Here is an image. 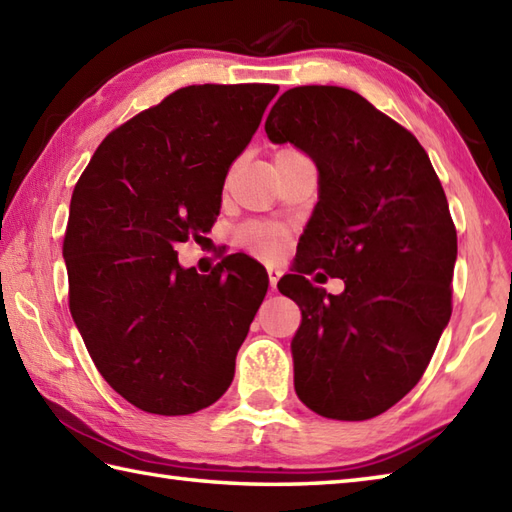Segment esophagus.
Masks as SVG:
<instances>
[{
  "instance_id": "34e87169",
  "label": "esophagus",
  "mask_w": 512,
  "mask_h": 512,
  "mask_svg": "<svg viewBox=\"0 0 512 512\" xmlns=\"http://www.w3.org/2000/svg\"><path fill=\"white\" fill-rule=\"evenodd\" d=\"M266 273H268V284H270V290H275V288H277V281H279V277H281V270H279L277 266H268V268H266Z\"/></svg>"
}]
</instances>
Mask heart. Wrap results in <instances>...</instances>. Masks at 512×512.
Masks as SVG:
<instances>
[{
  "mask_svg": "<svg viewBox=\"0 0 512 512\" xmlns=\"http://www.w3.org/2000/svg\"><path fill=\"white\" fill-rule=\"evenodd\" d=\"M286 242V228L266 222H250L239 228L237 244L257 257H277Z\"/></svg>",
  "mask_w": 512,
  "mask_h": 512,
  "instance_id": "b5f03b06",
  "label": "heart"
}]
</instances>
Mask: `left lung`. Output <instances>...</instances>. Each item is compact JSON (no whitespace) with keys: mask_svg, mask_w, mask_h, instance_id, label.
Wrapping results in <instances>:
<instances>
[{"mask_svg":"<svg viewBox=\"0 0 512 512\" xmlns=\"http://www.w3.org/2000/svg\"><path fill=\"white\" fill-rule=\"evenodd\" d=\"M266 134L319 167L297 275L277 284L301 310L297 396L323 418L380 416L418 385L451 319L458 233L447 195L418 138L352 90L284 92ZM317 267L346 281L341 296L309 284Z\"/></svg>","mask_w":512,"mask_h":512,"instance_id":"8db88e82","label":"left lung"}]
</instances>
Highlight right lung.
Listing matches in <instances>:
<instances>
[{
    "label": "right lung",
    "mask_w": 512,
    "mask_h": 512,
    "mask_svg": "<svg viewBox=\"0 0 512 512\" xmlns=\"http://www.w3.org/2000/svg\"><path fill=\"white\" fill-rule=\"evenodd\" d=\"M277 92H171L107 134L76 182L63 237L72 319L101 376L147 413L187 416L231 385L268 275L242 255L198 275L176 244L215 224L228 167Z\"/></svg>",
    "instance_id": "1"
}]
</instances>
